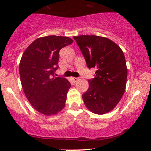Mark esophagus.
Instances as JSON below:
<instances>
[{"label": "esophagus", "mask_w": 151, "mask_h": 151, "mask_svg": "<svg viewBox=\"0 0 151 151\" xmlns=\"http://www.w3.org/2000/svg\"><path fill=\"white\" fill-rule=\"evenodd\" d=\"M78 79H79V78H78V77H73V81L74 82L77 81Z\"/></svg>", "instance_id": "1"}]
</instances>
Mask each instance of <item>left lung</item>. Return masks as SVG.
Segmentation results:
<instances>
[{"label":"left lung","instance_id":"obj_1","mask_svg":"<svg viewBox=\"0 0 151 151\" xmlns=\"http://www.w3.org/2000/svg\"><path fill=\"white\" fill-rule=\"evenodd\" d=\"M74 40L88 68L96 69L94 78L88 80V90L82 95L85 105L94 114L107 113L119 103L126 88L124 53L117 44L104 37L80 35Z\"/></svg>","mask_w":151,"mask_h":151}]
</instances>
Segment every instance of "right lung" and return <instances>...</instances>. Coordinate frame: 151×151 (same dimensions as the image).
Segmentation results:
<instances>
[{
    "mask_svg": "<svg viewBox=\"0 0 151 151\" xmlns=\"http://www.w3.org/2000/svg\"><path fill=\"white\" fill-rule=\"evenodd\" d=\"M73 42L71 38L49 35L35 40L25 50L19 72L28 101L37 111L54 115L64 107L71 84L66 78L56 77L59 50Z\"/></svg>",
    "mask_w": 151,
    "mask_h": 151,
    "instance_id": "add662e5",
    "label": "right lung"
}]
</instances>
